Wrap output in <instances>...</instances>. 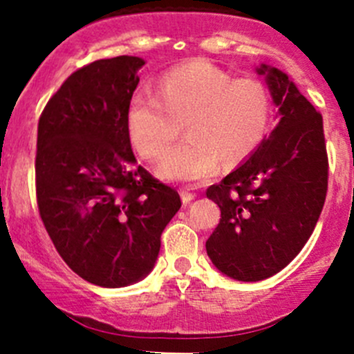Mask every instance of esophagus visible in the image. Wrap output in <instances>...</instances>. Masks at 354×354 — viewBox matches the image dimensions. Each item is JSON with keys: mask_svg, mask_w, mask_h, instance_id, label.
Here are the masks:
<instances>
[{"mask_svg": "<svg viewBox=\"0 0 354 354\" xmlns=\"http://www.w3.org/2000/svg\"><path fill=\"white\" fill-rule=\"evenodd\" d=\"M181 198H183V204H188V202L194 201L195 194L194 192L187 190V188H181Z\"/></svg>", "mask_w": 354, "mask_h": 354, "instance_id": "34e87169", "label": "esophagus"}]
</instances>
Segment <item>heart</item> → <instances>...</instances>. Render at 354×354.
Masks as SVG:
<instances>
[{
  "mask_svg": "<svg viewBox=\"0 0 354 354\" xmlns=\"http://www.w3.org/2000/svg\"><path fill=\"white\" fill-rule=\"evenodd\" d=\"M273 97L268 84L207 60H190L164 72L157 97L135 93L126 124L135 149L159 160L185 122L189 136L166 156L160 174L169 180L204 181L218 171L219 159L239 164L252 156L268 135Z\"/></svg>",
  "mask_w": 354,
  "mask_h": 354,
  "instance_id": "heart-1",
  "label": "heart"
}]
</instances>
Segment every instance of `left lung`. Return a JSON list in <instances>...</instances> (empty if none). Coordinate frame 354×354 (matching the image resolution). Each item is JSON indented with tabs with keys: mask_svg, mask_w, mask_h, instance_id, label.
Instances as JSON below:
<instances>
[{
	"mask_svg": "<svg viewBox=\"0 0 354 354\" xmlns=\"http://www.w3.org/2000/svg\"><path fill=\"white\" fill-rule=\"evenodd\" d=\"M257 72L268 75L282 119L242 166L205 192L221 209L207 256L240 282L273 277L301 252L328 187L322 114L282 71L263 65Z\"/></svg>",
	"mask_w": 354,
	"mask_h": 354,
	"instance_id": "obj_1",
	"label": "left lung"
}]
</instances>
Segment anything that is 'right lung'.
I'll list each match as a JSON object with an SVG mask.
<instances>
[{
    "label": "right lung",
    "instance_id": "add662e5",
    "mask_svg": "<svg viewBox=\"0 0 354 354\" xmlns=\"http://www.w3.org/2000/svg\"><path fill=\"white\" fill-rule=\"evenodd\" d=\"M138 57L104 58L72 72L37 122L36 198L68 268L100 287L142 280L181 198L136 166L126 111Z\"/></svg>",
    "mask_w": 354,
    "mask_h": 354
}]
</instances>
